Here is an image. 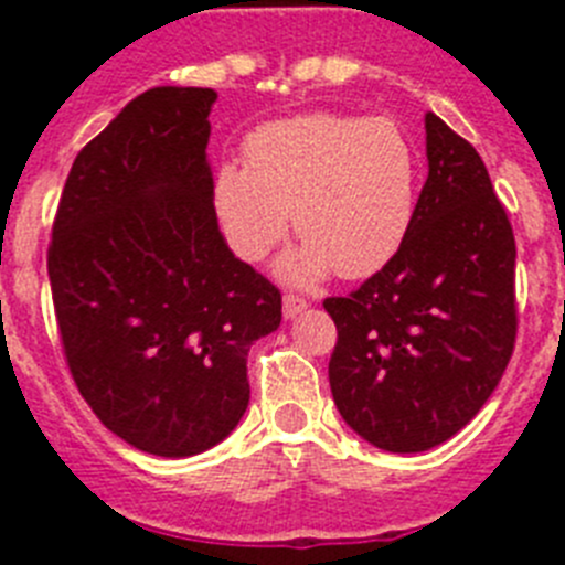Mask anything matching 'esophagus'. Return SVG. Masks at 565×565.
<instances>
[{
	"label": "esophagus",
	"mask_w": 565,
	"mask_h": 565,
	"mask_svg": "<svg viewBox=\"0 0 565 565\" xmlns=\"http://www.w3.org/2000/svg\"><path fill=\"white\" fill-rule=\"evenodd\" d=\"M306 308H308V302L302 297H297V294H286V297H282V317L286 319L299 317V313L306 311Z\"/></svg>",
	"instance_id": "34e87169"
}]
</instances>
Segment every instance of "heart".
Returning a JSON list of instances; mask_svg holds the SVG:
<instances>
[{
    "instance_id": "heart-1",
    "label": "heart",
    "mask_w": 565,
    "mask_h": 565,
    "mask_svg": "<svg viewBox=\"0 0 565 565\" xmlns=\"http://www.w3.org/2000/svg\"><path fill=\"white\" fill-rule=\"evenodd\" d=\"M246 163H221L212 206L228 246L266 257L291 226L302 246L279 263L308 286L337 271L364 279L391 266L418 214L422 154L387 115L306 113L254 129Z\"/></svg>"
}]
</instances>
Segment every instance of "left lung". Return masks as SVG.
<instances>
[{"mask_svg": "<svg viewBox=\"0 0 565 565\" xmlns=\"http://www.w3.org/2000/svg\"><path fill=\"white\" fill-rule=\"evenodd\" d=\"M424 129L430 172L411 237L356 291L326 299L333 402L387 452H424L467 427L518 333L515 234L481 154L438 115Z\"/></svg>", "mask_w": 565, "mask_h": 565, "instance_id": "left-lung-1", "label": "left lung"}]
</instances>
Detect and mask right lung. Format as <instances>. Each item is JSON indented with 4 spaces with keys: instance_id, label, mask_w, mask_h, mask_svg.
<instances>
[{
    "instance_id": "1",
    "label": "right lung",
    "mask_w": 565,
    "mask_h": 565,
    "mask_svg": "<svg viewBox=\"0 0 565 565\" xmlns=\"http://www.w3.org/2000/svg\"><path fill=\"white\" fill-rule=\"evenodd\" d=\"M209 87H152L64 183L47 274L78 393L135 450L186 458L248 407L246 356L282 297L237 259L212 206Z\"/></svg>"
}]
</instances>
